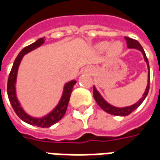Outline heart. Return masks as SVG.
Returning a JSON list of instances; mask_svg holds the SVG:
<instances>
[{
  "label": "heart",
  "mask_w": 160,
  "mask_h": 160,
  "mask_svg": "<svg viewBox=\"0 0 160 160\" xmlns=\"http://www.w3.org/2000/svg\"><path fill=\"white\" fill-rule=\"evenodd\" d=\"M109 47H108V46ZM97 48L101 51H104L108 48V52L111 56H118L122 50V45L120 42H114L109 45L108 42H101L97 45Z\"/></svg>",
  "instance_id": "b5f03b06"
}]
</instances>
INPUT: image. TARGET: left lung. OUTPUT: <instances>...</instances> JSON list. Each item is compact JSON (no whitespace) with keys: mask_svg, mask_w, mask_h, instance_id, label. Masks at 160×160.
Listing matches in <instances>:
<instances>
[{"mask_svg":"<svg viewBox=\"0 0 160 160\" xmlns=\"http://www.w3.org/2000/svg\"><path fill=\"white\" fill-rule=\"evenodd\" d=\"M125 40L127 42V46L128 49H137L139 51H141L143 55L144 60L147 65H148V85L146 87V90L145 92L142 95V97L140 98V100L137 101L135 104L129 105V106H126V107H116L114 105H111V104H109L107 101L104 99V98L101 96V94L99 93V92L97 90V88L93 86V97L95 98V100L97 102V104L99 105L102 110H104L105 112H107L109 114L114 115V116H119V117H126L130 114L131 112H133L134 110H136L141 104L142 102L144 101V99L147 97V95L148 93V91H149V84H150V69H149V63H148V60L146 56V53H145L144 49L142 48V46L141 45V43L138 42L137 40L132 39L130 38H128L125 37Z\"/></svg>","mask_w":160,"mask_h":160,"instance_id":"8db88e82","label":"left lung"}]
</instances>
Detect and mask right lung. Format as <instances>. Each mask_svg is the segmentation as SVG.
<instances>
[{"label": "right lung", "mask_w": 160, "mask_h": 160, "mask_svg": "<svg viewBox=\"0 0 160 160\" xmlns=\"http://www.w3.org/2000/svg\"><path fill=\"white\" fill-rule=\"evenodd\" d=\"M44 42V38H39L36 42H34L32 44L26 46L19 53V55L16 57L15 61L13 62L12 69L9 74L8 80V96L9 101L11 103L12 109L14 110L17 116L19 117L25 122L34 126H38L40 128H49L52 126L53 124L59 122L63 116L65 115L67 111V107L69 102L71 92L73 91V86L76 83V80H70L64 85L63 87V92L62 98L60 99L59 103L56 104V106L49 113L42 118H34L26 113L24 111V109L19 103V99L17 98L16 94V81H17V74H18V70L20 62L22 61L23 57L27 53L32 51L37 48H38Z\"/></svg>", "instance_id": "1"}]
</instances>
